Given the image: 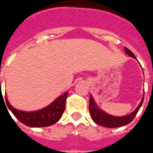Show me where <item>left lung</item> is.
<instances>
[{"label":"left lung","mask_w":153,"mask_h":153,"mask_svg":"<svg viewBox=\"0 0 153 153\" xmlns=\"http://www.w3.org/2000/svg\"><path fill=\"white\" fill-rule=\"evenodd\" d=\"M125 52L130 57H133V59H137V58L133 53L129 51L127 48H124ZM144 96H145V91H144V95L142 97V99L140 101V104L138 105V106L133 110L132 113L125 115L122 117H116L107 114L106 112L103 111L101 108L98 106V105L94 100V98L92 95L90 96V105H89V110H90V114H91V118L93 119V121L96 124H98L99 126H102L103 127L106 128H117V127H121L130 123L133 121V118L135 117L136 114H137L139 111L140 106L142 105L143 101H144Z\"/></svg>","instance_id":"1"}]
</instances>
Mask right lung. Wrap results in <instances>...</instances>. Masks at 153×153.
I'll return each instance as SVG.
<instances>
[{
	"label": "right lung",
	"instance_id": "add662e5",
	"mask_svg": "<svg viewBox=\"0 0 153 153\" xmlns=\"http://www.w3.org/2000/svg\"><path fill=\"white\" fill-rule=\"evenodd\" d=\"M67 94L66 91L48 106L36 111L27 112L15 109L10 105L7 96L5 102L8 109L21 123L29 127H46L52 126L61 118L65 110Z\"/></svg>",
	"mask_w": 153,
	"mask_h": 153
}]
</instances>
